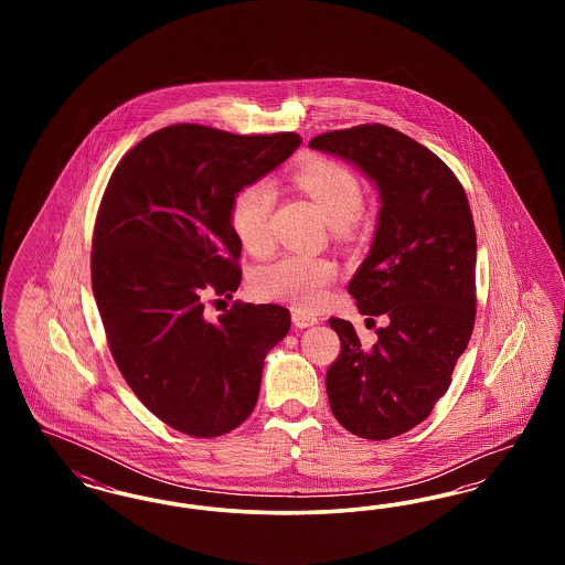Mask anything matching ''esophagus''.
<instances>
[{
	"mask_svg": "<svg viewBox=\"0 0 565 565\" xmlns=\"http://www.w3.org/2000/svg\"><path fill=\"white\" fill-rule=\"evenodd\" d=\"M292 322H295L296 328H309V326L318 323V318L311 316V313H305V311H295Z\"/></svg>",
	"mask_w": 565,
	"mask_h": 565,
	"instance_id": "1",
	"label": "esophagus"
}]
</instances>
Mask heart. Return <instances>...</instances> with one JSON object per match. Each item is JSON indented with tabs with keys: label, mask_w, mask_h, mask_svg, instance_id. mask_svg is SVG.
<instances>
[{
	"label": "heart",
	"mask_w": 565,
	"mask_h": 565,
	"mask_svg": "<svg viewBox=\"0 0 565 565\" xmlns=\"http://www.w3.org/2000/svg\"><path fill=\"white\" fill-rule=\"evenodd\" d=\"M295 182L330 226H348L362 210V186L350 169L339 162L309 161L296 171ZM270 210L273 189L263 180L245 184L231 203L233 233L252 254L269 249ZM334 277L337 265L330 258L286 254L254 270L252 290L258 298L311 311L322 305Z\"/></svg>",
	"instance_id": "b5f03b06"
}]
</instances>
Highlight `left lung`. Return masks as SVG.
Here are the masks:
<instances>
[{"mask_svg": "<svg viewBox=\"0 0 565 565\" xmlns=\"http://www.w3.org/2000/svg\"><path fill=\"white\" fill-rule=\"evenodd\" d=\"M309 148L358 167L379 192L373 243L348 292L362 316H385L387 326L364 348L351 322L330 318L341 355L326 373V392L345 430L385 440L430 415L470 341L475 220L454 171L392 127L330 131Z\"/></svg>", "mask_w": 565, "mask_h": 565, "instance_id": "left-lung-1", "label": "left lung"}]
</instances>
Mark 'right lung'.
I'll list each match as a JSON object with an SVG mask.
<instances>
[{
    "instance_id": "1",
    "label": "right lung",
    "mask_w": 565,
    "mask_h": 565,
    "mask_svg": "<svg viewBox=\"0 0 565 565\" xmlns=\"http://www.w3.org/2000/svg\"><path fill=\"white\" fill-rule=\"evenodd\" d=\"M300 135L173 125L118 162L93 235V295L109 350L135 396L196 438L235 430L254 411L265 358L290 330L279 305L205 318V296L242 284L235 194L300 146Z\"/></svg>"
}]
</instances>
